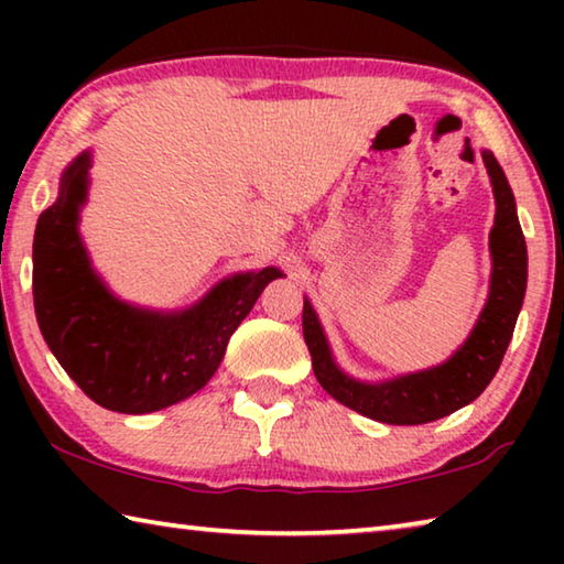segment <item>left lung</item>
<instances>
[{"label": "left lung", "mask_w": 564, "mask_h": 564, "mask_svg": "<svg viewBox=\"0 0 564 564\" xmlns=\"http://www.w3.org/2000/svg\"><path fill=\"white\" fill-rule=\"evenodd\" d=\"M482 161L498 206L490 231V293L473 333L445 362L383 383H362L336 366L316 311L303 301V338L311 350L313 373L330 398L360 415L388 425L433 423L473 403L498 373L528 289V248L505 171L492 151H482Z\"/></svg>", "instance_id": "1"}]
</instances>
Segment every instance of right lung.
<instances>
[{
  "instance_id": "1",
  "label": "right lung",
  "mask_w": 564,
  "mask_h": 564,
  "mask_svg": "<svg viewBox=\"0 0 564 564\" xmlns=\"http://www.w3.org/2000/svg\"><path fill=\"white\" fill-rule=\"evenodd\" d=\"M91 154L64 169L59 196L34 231V311L46 346L94 403L113 413H154L202 390L221 366L228 338L251 313L269 269L236 273L181 313L113 299L91 271L79 236Z\"/></svg>"
}]
</instances>
